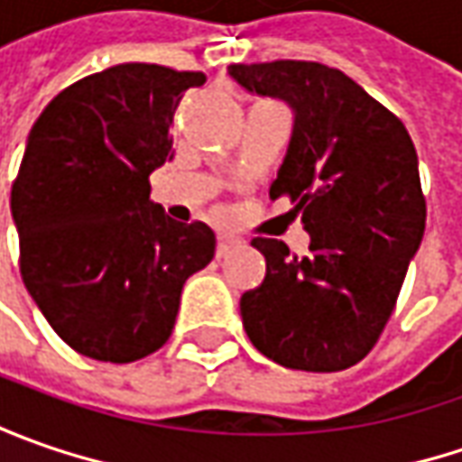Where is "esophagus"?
Masks as SVG:
<instances>
[{"instance_id":"34e87169","label":"esophagus","mask_w":462,"mask_h":462,"mask_svg":"<svg viewBox=\"0 0 462 462\" xmlns=\"http://www.w3.org/2000/svg\"><path fill=\"white\" fill-rule=\"evenodd\" d=\"M241 246V239L236 236H231V234H221L218 236V246H216V252H218V257H228L231 252H236Z\"/></svg>"}]
</instances>
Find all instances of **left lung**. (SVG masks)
<instances>
[{"mask_svg": "<svg viewBox=\"0 0 462 462\" xmlns=\"http://www.w3.org/2000/svg\"><path fill=\"white\" fill-rule=\"evenodd\" d=\"M228 77L293 110L270 198L291 195L310 236L306 257L277 239L252 241L267 275L241 295L246 337L291 370L352 367L378 342L424 236L411 135L360 84L324 63H234Z\"/></svg>", "mask_w": 462, "mask_h": 462, "instance_id": "8db88e82", "label": "left lung"}]
</instances>
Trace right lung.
<instances>
[{"label":"right lung","mask_w":462,"mask_h":462,"mask_svg":"<svg viewBox=\"0 0 462 462\" xmlns=\"http://www.w3.org/2000/svg\"><path fill=\"white\" fill-rule=\"evenodd\" d=\"M200 71L117 63L48 102L12 185L20 273L71 349L134 363L164 345L185 280L216 254L210 226L177 223L149 174L171 162V120Z\"/></svg>","instance_id":"1"}]
</instances>
